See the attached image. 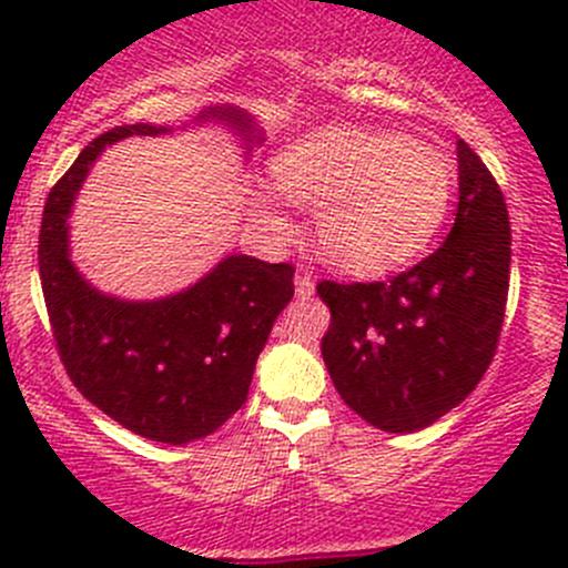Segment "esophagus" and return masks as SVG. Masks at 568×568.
I'll return each instance as SVG.
<instances>
[{
	"instance_id": "1",
	"label": "esophagus",
	"mask_w": 568,
	"mask_h": 568,
	"mask_svg": "<svg viewBox=\"0 0 568 568\" xmlns=\"http://www.w3.org/2000/svg\"><path fill=\"white\" fill-rule=\"evenodd\" d=\"M294 285H296V296H302V300H311V296L316 294V280H313L311 274H296Z\"/></svg>"
}]
</instances>
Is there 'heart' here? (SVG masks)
Segmentation results:
<instances>
[{
	"label": "heart",
	"instance_id": "b5f03b06",
	"mask_svg": "<svg viewBox=\"0 0 568 568\" xmlns=\"http://www.w3.org/2000/svg\"><path fill=\"white\" fill-rule=\"evenodd\" d=\"M272 183L285 200L313 205L318 252L348 274H385L432 242L450 205L454 178L426 142L359 125H329L274 153ZM266 231L288 220L272 194L252 192Z\"/></svg>",
	"mask_w": 568,
	"mask_h": 568
}]
</instances>
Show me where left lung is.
I'll use <instances>...</instances> for the list:
<instances>
[{
	"label": "left lung",
	"mask_w": 568,
	"mask_h": 568,
	"mask_svg": "<svg viewBox=\"0 0 568 568\" xmlns=\"http://www.w3.org/2000/svg\"><path fill=\"white\" fill-rule=\"evenodd\" d=\"M459 205L443 247L390 283H318L321 341L341 398L371 426L412 434L459 406L495 357L511 274L506 200L467 142Z\"/></svg>",
	"instance_id": "obj_1"
}]
</instances>
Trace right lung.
<instances>
[{
	"label": "right lung",
	"mask_w": 568,
	"mask_h": 568,
	"mask_svg": "<svg viewBox=\"0 0 568 568\" xmlns=\"http://www.w3.org/2000/svg\"><path fill=\"white\" fill-rule=\"evenodd\" d=\"M225 123L244 156L263 142L236 106H209L194 123ZM168 125H118L95 136L57 181L40 222L38 266L60 359L79 393L129 432L186 445L214 434L247 400L257 354L294 296V266L225 255L205 277L162 300H120L82 277L71 261L68 216L95 159L125 136Z\"/></svg>",
	"instance_id": "1"
}]
</instances>
